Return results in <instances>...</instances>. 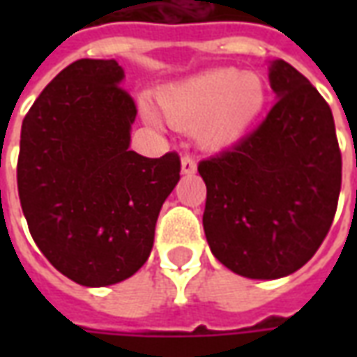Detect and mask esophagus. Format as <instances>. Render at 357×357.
I'll use <instances>...</instances> for the list:
<instances>
[{"label": "esophagus", "mask_w": 357, "mask_h": 357, "mask_svg": "<svg viewBox=\"0 0 357 357\" xmlns=\"http://www.w3.org/2000/svg\"><path fill=\"white\" fill-rule=\"evenodd\" d=\"M195 172H197V162H195V158H191V156H183V158H181V174L189 176V174H195Z\"/></svg>", "instance_id": "1"}]
</instances>
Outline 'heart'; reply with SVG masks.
<instances>
[{
	"label": "heart",
	"instance_id": "obj_1",
	"mask_svg": "<svg viewBox=\"0 0 357 357\" xmlns=\"http://www.w3.org/2000/svg\"><path fill=\"white\" fill-rule=\"evenodd\" d=\"M266 84L255 73L210 68L158 89L156 107L179 130L195 128L202 147L220 151L243 139L266 105Z\"/></svg>",
	"mask_w": 357,
	"mask_h": 357
}]
</instances>
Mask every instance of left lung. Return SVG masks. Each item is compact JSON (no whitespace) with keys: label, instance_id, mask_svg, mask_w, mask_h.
<instances>
[{"label":"left lung","instance_id":"8db88e82","mask_svg":"<svg viewBox=\"0 0 357 357\" xmlns=\"http://www.w3.org/2000/svg\"><path fill=\"white\" fill-rule=\"evenodd\" d=\"M269 86L277 102L262 124L199 164L210 250L248 279L291 275L317 252L342 179L327 101L283 59L271 61Z\"/></svg>","mask_w":357,"mask_h":357}]
</instances>
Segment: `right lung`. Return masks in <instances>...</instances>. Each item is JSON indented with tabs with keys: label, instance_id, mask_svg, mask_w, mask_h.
Listing matches in <instances>:
<instances>
[{
	"label": "right lung",
	"instance_id": "obj_1",
	"mask_svg": "<svg viewBox=\"0 0 357 357\" xmlns=\"http://www.w3.org/2000/svg\"><path fill=\"white\" fill-rule=\"evenodd\" d=\"M114 59H80L45 86L20 130L19 199L43 256L84 287H107L147 262L178 153L130 151L135 102Z\"/></svg>",
	"mask_w": 357,
	"mask_h": 357
}]
</instances>
